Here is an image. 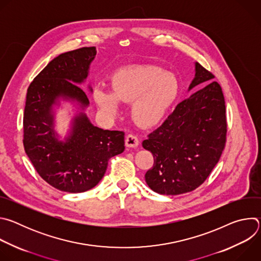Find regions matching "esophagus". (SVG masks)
<instances>
[{"label": "esophagus", "mask_w": 261, "mask_h": 261, "mask_svg": "<svg viewBox=\"0 0 261 261\" xmlns=\"http://www.w3.org/2000/svg\"><path fill=\"white\" fill-rule=\"evenodd\" d=\"M125 144L127 147H136L139 144V140L135 134H128L125 139Z\"/></svg>", "instance_id": "obj_1"}]
</instances>
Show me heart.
<instances>
[{"label": "heart", "instance_id": "b5f03b06", "mask_svg": "<svg viewBox=\"0 0 261 261\" xmlns=\"http://www.w3.org/2000/svg\"><path fill=\"white\" fill-rule=\"evenodd\" d=\"M179 84L172 73L155 66H140L117 73L113 91L98 88L94 98L98 107L109 116H116L120 103H132L131 116L141 127L158 124L177 97Z\"/></svg>", "mask_w": 261, "mask_h": 261}]
</instances>
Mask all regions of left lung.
Instances as JSON below:
<instances>
[{
    "mask_svg": "<svg viewBox=\"0 0 261 261\" xmlns=\"http://www.w3.org/2000/svg\"><path fill=\"white\" fill-rule=\"evenodd\" d=\"M214 74L195 63L189 91L204 88L178 103L164 123L147 135L142 146L154 157L144 175L148 187L163 195L188 193L206 179L226 143L225 100Z\"/></svg>",
    "mask_w": 261,
    "mask_h": 261,
    "instance_id": "1",
    "label": "left lung"
}]
</instances>
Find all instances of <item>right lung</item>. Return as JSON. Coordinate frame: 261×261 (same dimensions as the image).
<instances>
[{
    "label": "right lung",
    "mask_w": 261,
    "mask_h": 261,
    "mask_svg": "<svg viewBox=\"0 0 261 261\" xmlns=\"http://www.w3.org/2000/svg\"><path fill=\"white\" fill-rule=\"evenodd\" d=\"M96 53L92 46L58 56L28 88L22 139L25 154L39 175L64 192L82 193L94 188L109 159L125 150L123 131L98 128L84 113L73 119L65 141L59 140L54 130L53 105L60 98L76 101L83 109L90 104L79 84L88 77Z\"/></svg>",
    "instance_id": "obj_1"
}]
</instances>
